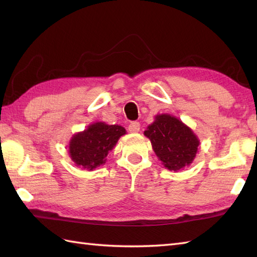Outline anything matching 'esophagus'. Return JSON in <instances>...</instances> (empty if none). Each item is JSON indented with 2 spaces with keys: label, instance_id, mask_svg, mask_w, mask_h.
<instances>
[{
  "label": "esophagus",
  "instance_id": "obj_1",
  "mask_svg": "<svg viewBox=\"0 0 257 257\" xmlns=\"http://www.w3.org/2000/svg\"><path fill=\"white\" fill-rule=\"evenodd\" d=\"M128 130L130 133H138L140 130V123L138 121L130 122L128 125Z\"/></svg>",
  "mask_w": 257,
  "mask_h": 257
}]
</instances>
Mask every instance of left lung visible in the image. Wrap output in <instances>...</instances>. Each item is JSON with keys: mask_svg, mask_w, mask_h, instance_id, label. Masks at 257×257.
Masks as SVG:
<instances>
[{"mask_svg": "<svg viewBox=\"0 0 257 257\" xmlns=\"http://www.w3.org/2000/svg\"><path fill=\"white\" fill-rule=\"evenodd\" d=\"M152 149L162 165L169 170L178 171L193 161L199 140L181 120L170 114H159L145 132Z\"/></svg>", "mask_w": 257, "mask_h": 257, "instance_id": "1", "label": "left lung"}]
</instances>
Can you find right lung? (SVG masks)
Instances as JSON below:
<instances>
[{"instance_id": "right-lung-1", "label": "right lung", "mask_w": 257, "mask_h": 257, "mask_svg": "<svg viewBox=\"0 0 257 257\" xmlns=\"http://www.w3.org/2000/svg\"><path fill=\"white\" fill-rule=\"evenodd\" d=\"M125 134L121 125L96 122L84 133L75 135L69 144V155L77 166L92 170L105 163V158L118 139Z\"/></svg>"}]
</instances>
